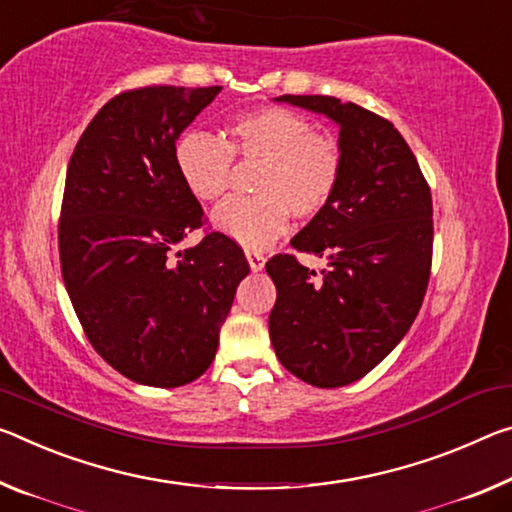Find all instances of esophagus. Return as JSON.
I'll return each mask as SVG.
<instances>
[{"mask_svg": "<svg viewBox=\"0 0 512 512\" xmlns=\"http://www.w3.org/2000/svg\"><path fill=\"white\" fill-rule=\"evenodd\" d=\"M246 259H248L250 269H253V271H262L264 264H266V257L262 253H257V250H248Z\"/></svg>", "mask_w": 512, "mask_h": 512, "instance_id": "34e87169", "label": "esophagus"}]
</instances>
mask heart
Returning a JSON list of instances; mask_svg holds the SVG:
<instances>
[{
	"instance_id": "obj_1",
	"label": "heart",
	"mask_w": 512,
	"mask_h": 512,
	"mask_svg": "<svg viewBox=\"0 0 512 512\" xmlns=\"http://www.w3.org/2000/svg\"><path fill=\"white\" fill-rule=\"evenodd\" d=\"M230 141L186 132L175 143V166L186 191L202 202L221 198L230 186L234 157L262 161L255 198H227L214 209L218 232L246 248H266L289 227V214L314 218L330 205L344 173L339 143L312 129L296 111L264 107L241 113L227 125Z\"/></svg>"
}]
</instances>
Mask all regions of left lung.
<instances>
[{"instance_id": "1", "label": "left lung", "mask_w": 512, "mask_h": 512, "mask_svg": "<svg viewBox=\"0 0 512 512\" xmlns=\"http://www.w3.org/2000/svg\"><path fill=\"white\" fill-rule=\"evenodd\" d=\"M275 102L339 125L342 182L291 246L326 257L316 273L294 255L266 262L278 289L269 332L282 367L314 387L355 383L405 337L433 262V200L415 154L389 120L328 95Z\"/></svg>"}]
</instances>
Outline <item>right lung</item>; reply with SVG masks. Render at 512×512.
<instances>
[{"label": "right lung", "instance_id": "obj_1", "mask_svg": "<svg viewBox=\"0 0 512 512\" xmlns=\"http://www.w3.org/2000/svg\"><path fill=\"white\" fill-rule=\"evenodd\" d=\"M221 86H145L109 100L75 145L59 221L61 273L88 342L134 383L180 387L212 364L243 250L205 223L175 141Z\"/></svg>", "mask_w": 512, "mask_h": 512}]
</instances>
